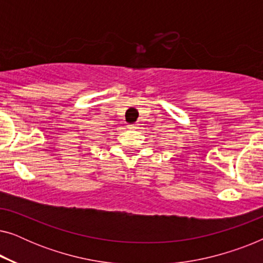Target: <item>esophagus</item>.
Returning a JSON list of instances; mask_svg holds the SVG:
<instances>
[{"label": "esophagus", "mask_w": 263, "mask_h": 263, "mask_svg": "<svg viewBox=\"0 0 263 263\" xmlns=\"http://www.w3.org/2000/svg\"><path fill=\"white\" fill-rule=\"evenodd\" d=\"M128 128L132 129V130H135V129L139 128V124H136V123H134V124H129Z\"/></svg>", "instance_id": "1"}]
</instances>
